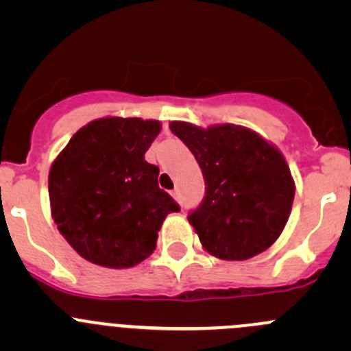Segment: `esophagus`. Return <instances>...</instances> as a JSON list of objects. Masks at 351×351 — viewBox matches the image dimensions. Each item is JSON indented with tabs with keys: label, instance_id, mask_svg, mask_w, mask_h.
<instances>
[{
	"label": "esophagus",
	"instance_id": "1",
	"mask_svg": "<svg viewBox=\"0 0 351 351\" xmlns=\"http://www.w3.org/2000/svg\"><path fill=\"white\" fill-rule=\"evenodd\" d=\"M171 197L173 198H175V200H180V192H178V190H173V192H171Z\"/></svg>",
	"mask_w": 351,
	"mask_h": 351
}]
</instances>
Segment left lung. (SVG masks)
I'll return each mask as SVG.
<instances>
[{
	"mask_svg": "<svg viewBox=\"0 0 351 351\" xmlns=\"http://www.w3.org/2000/svg\"><path fill=\"white\" fill-rule=\"evenodd\" d=\"M169 129L195 156L205 195L189 222L202 246L221 260H247L275 243L285 228L295 186L284 156L241 125Z\"/></svg>",
	"mask_w": 351,
	"mask_h": 351,
	"instance_id": "left-lung-1",
	"label": "left lung"
}]
</instances>
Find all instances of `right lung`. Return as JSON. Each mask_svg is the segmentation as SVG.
I'll return each instance as SVG.
<instances>
[{"label":"right lung","instance_id":"add662e5","mask_svg":"<svg viewBox=\"0 0 351 351\" xmlns=\"http://www.w3.org/2000/svg\"><path fill=\"white\" fill-rule=\"evenodd\" d=\"M159 129L158 120H93L52 162V217L66 241L91 263H141L154 251L166 215L180 210L158 186V166L144 159Z\"/></svg>","mask_w":351,"mask_h":351}]
</instances>
